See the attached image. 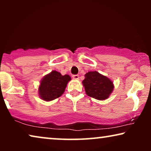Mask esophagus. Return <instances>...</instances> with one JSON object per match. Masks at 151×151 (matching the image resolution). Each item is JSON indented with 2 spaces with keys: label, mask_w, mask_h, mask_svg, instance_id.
I'll list each match as a JSON object with an SVG mask.
<instances>
[{
  "label": "esophagus",
  "mask_w": 151,
  "mask_h": 151,
  "mask_svg": "<svg viewBox=\"0 0 151 151\" xmlns=\"http://www.w3.org/2000/svg\"><path fill=\"white\" fill-rule=\"evenodd\" d=\"M72 77H73L74 80H78V79H79V76H78V75H73V76H72Z\"/></svg>",
  "instance_id": "1"
}]
</instances>
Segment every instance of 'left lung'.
<instances>
[{
    "label": "left lung",
    "mask_w": 151,
    "mask_h": 151,
    "mask_svg": "<svg viewBox=\"0 0 151 151\" xmlns=\"http://www.w3.org/2000/svg\"><path fill=\"white\" fill-rule=\"evenodd\" d=\"M82 84L87 96L96 100H106L112 93L113 82L97 71H89L85 74Z\"/></svg>",
    "instance_id": "obj_1"
}]
</instances>
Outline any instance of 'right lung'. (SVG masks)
Segmentation results:
<instances>
[{
  "label": "right lung",
  "instance_id": "add662e5",
  "mask_svg": "<svg viewBox=\"0 0 151 151\" xmlns=\"http://www.w3.org/2000/svg\"><path fill=\"white\" fill-rule=\"evenodd\" d=\"M71 80L69 75L62 76L56 71H51L42 78L38 88L39 96L45 101H51L60 97Z\"/></svg>",
  "mask_w": 151,
  "mask_h": 151
}]
</instances>
